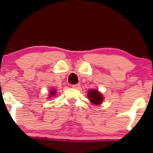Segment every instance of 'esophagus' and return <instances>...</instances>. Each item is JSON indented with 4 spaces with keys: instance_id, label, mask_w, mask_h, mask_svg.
Here are the masks:
<instances>
[{
    "instance_id": "obj_1",
    "label": "esophagus",
    "mask_w": 153,
    "mask_h": 153,
    "mask_svg": "<svg viewBox=\"0 0 153 153\" xmlns=\"http://www.w3.org/2000/svg\"><path fill=\"white\" fill-rule=\"evenodd\" d=\"M72 87L73 88H76V89H78L80 87V85L79 83L78 84H75V85H72Z\"/></svg>"
}]
</instances>
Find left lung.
<instances>
[{
  "label": "left lung",
  "mask_w": 153,
  "mask_h": 153,
  "mask_svg": "<svg viewBox=\"0 0 153 153\" xmlns=\"http://www.w3.org/2000/svg\"><path fill=\"white\" fill-rule=\"evenodd\" d=\"M88 96L91 102L95 105L101 104L103 101V95L99 91L95 90V89H91L89 91Z\"/></svg>",
  "instance_id": "1"
}]
</instances>
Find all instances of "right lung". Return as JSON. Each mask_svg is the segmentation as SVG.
Masks as SVG:
<instances>
[{"label": "right lung", "instance_id": "right-lung-1", "mask_svg": "<svg viewBox=\"0 0 153 153\" xmlns=\"http://www.w3.org/2000/svg\"><path fill=\"white\" fill-rule=\"evenodd\" d=\"M56 94H57L56 90H51L50 91V97H52V96H55Z\"/></svg>", "mask_w": 153, "mask_h": 153}]
</instances>
